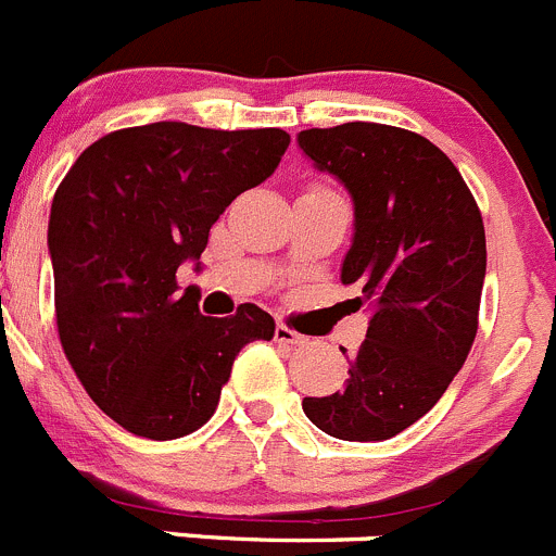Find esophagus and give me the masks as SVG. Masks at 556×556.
I'll use <instances>...</instances> for the list:
<instances>
[{
    "label": "esophagus",
    "mask_w": 556,
    "mask_h": 556,
    "mask_svg": "<svg viewBox=\"0 0 556 556\" xmlns=\"http://www.w3.org/2000/svg\"><path fill=\"white\" fill-rule=\"evenodd\" d=\"M274 339H277L279 344H288V348H301V344H306V337H301V333L293 331V328L282 326V323L274 328Z\"/></svg>",
    "instance_id": "esophagus-1"
}]
</instances>
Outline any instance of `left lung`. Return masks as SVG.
I'll return each instance as SVG.
<instances>
[{"label":"left lung","instance_id":"1","mask_svg":"<svg viewBox=\"0 0 556 556\" xmlns=\"http://www.w3.org/2000/svg\"><path fill=\"white\" fill-rule=\"evenodd\" d=\"M295 143L353 201L342 285L371 306L342 391L301 407L331 438L377 443L424 418L470 353L486 277L483 219L456 165L424 135L348 122L304 129Z\"/></svg>","mask_w":556,"mask_h":556}]
</instances>
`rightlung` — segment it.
<instances>
[{
    "label": "right lung",
    "mask_w": 556,
    "mask_h": 556,
    "mask_svg": "<svg viewBox=\"0 0 556 556\" xmlns=\"http://www.w3.org/2000/svg\"><path fill=\"white\" fill-rule=\"evenodd\" d=\"M288 147L279 127L154 122L94 141L59 185L48 219L59 339L86 393L127 432L201 429L239 350L274 337L255 304L201 315V290H181L176 271H201L212 225Z\"/></svg>",
    "instance_id": "1"
}]
</instances>
